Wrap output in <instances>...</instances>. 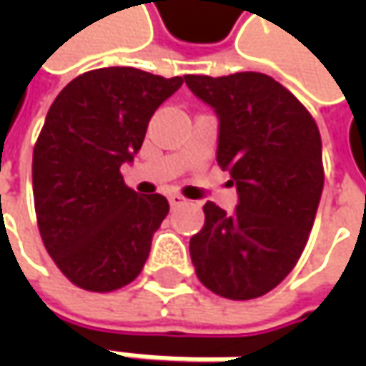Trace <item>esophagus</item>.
Segmentation results:
<instances>
[{"label": "esophagus", "instance_id": "34e87169", "mask_svg": "<svg viewBox=\"0 0 366 366\" xmlns=\"http://www.w3.org/2000/svg\"><path fill=\"white\" fill-rule=\"evenodd\" d=\"M169 204H171V207H179V205L187 204V199L183 195H179V193H171L169 195Z\"/></svg>", "mask_w": 366, "mask_h": 366}]
</instances>
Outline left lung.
Returning <instances> with one entry per match:
<instances>
[{
	"label": "left lung",
	"mask_w": 366,
	"mask_h": 366,
	"mask_svg": "<svg viewBox=\"0 0 366 366\" xmlns=\"http://www.w3.org/2000/svg\"><path fill=\"white\" fill-rule=\"evenodd\" d=\"M219 118L218 164L238 191L236 212L207 202L191 236L197 279L226 300H254L287 277L312 232L324 187L322 138L302 102L273 77L185 75Z\"/></svg>",
	"instance_id": "obj_1"
}]
</instances>
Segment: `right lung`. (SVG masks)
Instances as JSON below:
<instances>
[{"label":"right lung","instance_id":"1","mask_svg":"<svg viewBox=\"0 0 366 366\" xmlns=\"http://www.w3.org/2000/svg\"><path fill=\"white\" fill-rule=\"evenodd\" d=\"M181 85L183 77L107 66L73 79L52 102L32 157L34 209L44 248L73 285L107 293L142 271L169 202L138 195L120 167Z\"/></svg>","mask_w":366,"mask_h":366}]
</instances>
